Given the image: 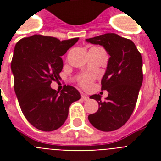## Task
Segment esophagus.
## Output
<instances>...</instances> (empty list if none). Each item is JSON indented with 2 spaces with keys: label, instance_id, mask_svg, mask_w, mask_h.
Masks as SVG:
<instances>
[{
  "label": "esophagus",
  "instance_id": "obj_1",
  "mask_svg": "<svg viewBox=\"0 0 161 161\" xmlns=\"http://www.w3.org/2000/svg\"><path fill=\"white\" fill-rule=\"evenodd\" d=\"M81 98H82V99H83V101H87V100H88V96H86V95H84V94H82V96H81Z\"/></svg>",
  "mask_w": 161,
  "mask_h": 161
}]
</instances>
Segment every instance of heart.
<instances>
[{
  "mask_svg": "<svg viewBox=\"0 0 161 161\" xmlns=\"http://www.w3.org/2000/svg\"><path fill=\"white\" fill-rule=\"evenodd\" d=\"M93 79L94 78L93 76H83L79 79V84L84 88H90L93 82Z\"/></svg>",
  "mask_w": 161,
  "mask_h": 161,
  "instance_id": "b5f03b06",
  "label": "heart"
}]
</instances>
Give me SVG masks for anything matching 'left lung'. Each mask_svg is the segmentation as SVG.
Returning <instances> with one entry per match:
<instances>
[{"label": "left lung", "instance_id": "obj_1", "mask_svg": "<svg viewBox=\"0 0 161 161\" xmlns=\"http://www.w3.org/2000/svg\"><path fill=\"white\" fill-rule=\"evenodd\" d=\"M86 41L103 46L110 56L101 81V89L107 90L108 94L104 101L99 94L90 96L98 103V109L88 115V120L101 131H114L127 122L136 105L143 82L142 57L131 40L115 33Z\"/></svg>", "mask_w": 161, "mask_h": 161}]
</instances>
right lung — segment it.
Listing matches in <instances>:
<instances>
[{"label":"right lung","mask_w":161,"mask_h":161,"mask_svg":"<svg viewBox=\"0 0 161 161\" xmlns=\"http://www.w3.org/2000/svg\"><path fill=\"white\" fill-rule=\"evenodd\" d=\"M78 40L60 41L36 34L16 44L11 64L14 89L24 116L37 130H58L67 119L72 103L81 98L73 86H63L61 92L50 86L60 78L63 67L61 57Z\"/></svg>","instance_id":"obj_1"}]
</instances>
